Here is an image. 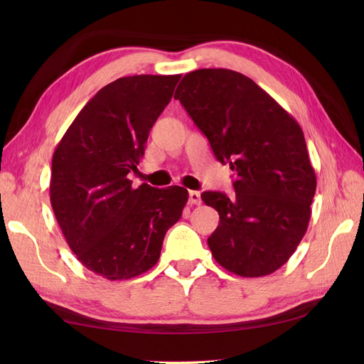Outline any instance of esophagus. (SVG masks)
<instances>
[{"mask_svg": "<svg viewBox=\"0 0 364 364\" xmlns=\"http://www.w3.org/2000/svg\"><path fill=\"white\" fill-rule=\"evenodd\" d=\"M189 203L191 205H200L202 203V197H200V192L191 191L189 192Z\"/></svg>", "mask_w": 364, "mask_h": 364, "instance_id": "34e87169", "label": "esophagus"}]
</instances>
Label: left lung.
I'll return each instance as SVG.
<instances>
[{
  "instance_id": "obj_1",
  "label": "left lung",
  "mask_w": 364,
  "mask_h": 364,
  "mask_svg": "<svg viewBox=\"0 0 364 364\" xmlns=\"http://www.w3.org/2000/svg\"><path fill=\"white\" fill-rule=\"evenodd\" d=\"M175 98L236 173V194L208 191L219 213L208 237L214 259L241 277H264L296 252L311 218L316 173L297 120L257 82L228 68L184 75Z\"/></svg>"
}]
</instances>
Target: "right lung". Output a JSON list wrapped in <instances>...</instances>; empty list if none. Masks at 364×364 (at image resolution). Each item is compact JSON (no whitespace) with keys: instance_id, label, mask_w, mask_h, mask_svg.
I'll return each mask as SVG.
<instances>
[{"instance_id":"add662e5","label":"right lung","mask_w":364,"mask_h":364,"mask_svg":"<svg viewBox=\"0 0 364 364\" xmlns=\"http://www.w3.org/2000/svg\"><path fill=\"white\" fill-rule=\"evenodd\" d=\"M181 75H134L100 89L60 139L51 162L50 200L70 250L107 280H128L156 264L188 191L133 188L150 129Z\"/></svg>"}]
</instances>
